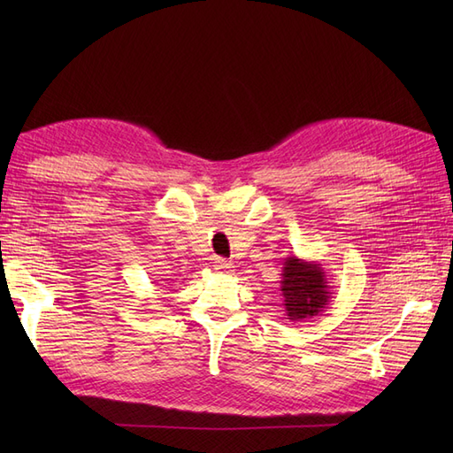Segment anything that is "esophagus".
<instances>
[{
  "mask_svg": "<svg viewBox=\"0 0 453 453\" xmlns=\"http://www.w3.org/2000/svg\"><path fill=\"white\" fill-rule=\"evenodd\" d=\"M213 266H215L217 272H230V268H232V265L228 263V260H225V258H215Z\"/></svg>",
  "mask_w": 453,
  "mask_h": 453,
  "instance_id": "esophagus-1",
  "label": "esophagus"
}]
</instances>
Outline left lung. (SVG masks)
Returning <instances> with one entry per match:
<instances>
[{"instance_id":"obj_1","label":"left lung","mask_w":453,"mask_h":453,"mask_svg":"<svg viewBox=\"0 0 453 453\" xmlns=\"http://www.w3.org/2000/svg\"><path fill=\"white\" fill-rule=\"evenodd\" d=\"M280 291L287 319L291 321H304L319 315L333 298L323 265L298 257L285 258Z\"/></svg>"}]
</instances>
